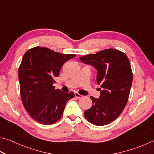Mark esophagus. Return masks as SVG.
<instances>
[{
  "label": "esophagus",
  "instance_id": "34e87169",
  "mask_svg": "<svg viewBox=\"0 0 154 154\" xmlns=\"http://www.w3.org/2000/svg\"><path fill=\"white\" fill-rule=\"evenodd\" d=\"M75 97H77V98H82V97H83V96H82V95H80L79 94H78L77 92H75Z\"/></svg>",
  "mask_w": 154,
  "mask_h": 154
}]
</instances>
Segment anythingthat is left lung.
<instances>
[{
    "label": "left lung",
    "mask_w": 154,
    "mask_h": 154,
    "mask_svg": "<svg viewBox=\"0 0 154 154\" xmlns=\"http://www.w3.org/2000/svg\"><path fill=\"white\" fill-rule=\"evenodd\" d=\"M79 58L97 69V83L103 88L99 99L90 97L93 104L85 111V119L97 126L110 123L120 116L128 102L133 82L130 61L124 52L113 48Z\"/></svg>",
    "instance_id": "8db88e82"
}]
</instances>
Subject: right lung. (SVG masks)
I'll return each mask as SVG.
<instances>
[{
	"label": "right lung",
	"mask_w": 154,
	"mask_h": 154,
	"mask_svg": "<svg viewBox=\"0 0 154 154\" xmlns=\"http://www.w3.org/2000/svg\"><path fill=\"white\" fill-rule=\"evenodd\" d=\"M75 54H65L46 47L36 46L25 53L19 67L22 103L29 116L38 122L52 125L63 114L73 92L64 93L53 83L66 61Z\"/></svg>",
	"instance_id": "1"
}]
</instances>
